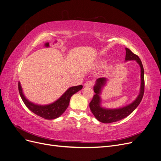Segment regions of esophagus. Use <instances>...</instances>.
<instances>
[{
  "mask_svg": "<svg viewBox=\"0 0 161 161\" xmlns=\"http://www.w3.org/2000/svg\"><path fill=\"white\" fill-rule=\"evenodd\" d=\"M85 85L86 87H92L94 85V82L92 80H88L85 82Z\"/></svg>",
  "mask_w": 161,
  "mask_h": 161,
  "instance_id": "esophagus-1",
  "label": "esophagus"
}]
</instances>
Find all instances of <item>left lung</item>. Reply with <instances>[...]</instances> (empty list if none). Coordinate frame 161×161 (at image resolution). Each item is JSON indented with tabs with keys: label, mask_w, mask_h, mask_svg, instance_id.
I'll use <instances>...</instances> for the list:
<instances>
[{
	"label": "left lung",
	"mask_w": 161,
	"mask_h": 161,
	"mask_svg": "<svg viewBox=\"0 0 161 161\" xmlns=\"http://www.w3.org/2000/svg\"><path fill=\"white\" fill-rule=\"evenodd\" d=\"M125 61L136 60L141 67V85L140 93L136 100L127 106L119 109H115V110L104 109L100 106L101 99L100 97V94L102 87L104 85L106 82V79L104 78V77L98 79L96 80V83L94 87V91L95 92V94L93 96L91 102H90L89 106L95 118L99 121L102 122V123L110 124L126 118L136 110V108L139 106L141 101L142 100L143 98L145 91V79L144 69L142 63H141L139 57L137 55L134 54L130 49L125 48Z\"/></svg>",
	"instance_id": "8db88e82"
}]
</instances>
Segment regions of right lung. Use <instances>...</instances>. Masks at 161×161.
<instances>
[{"label": "right lung", "instance_id": "obj_1", "mask_svg": "<svg viewBox=\"0 0 161 161\" xmlns=\"http://www.w3.org/2000/svg\"><path fill=\"white\" fill-rule=\"evenodd\" d=\"M82 88V85L70 87L53 104L46 106H41L34 104L25 98L22 92L20 83L18 82L19 93H20L25 105L32 112L46 119H53L62 115V114H63V112L66 110V109L69 106L70 97L74 94L81 90Z\"/></svg>", "mask_w": 161, "mask_h": 161}]
</instances>
